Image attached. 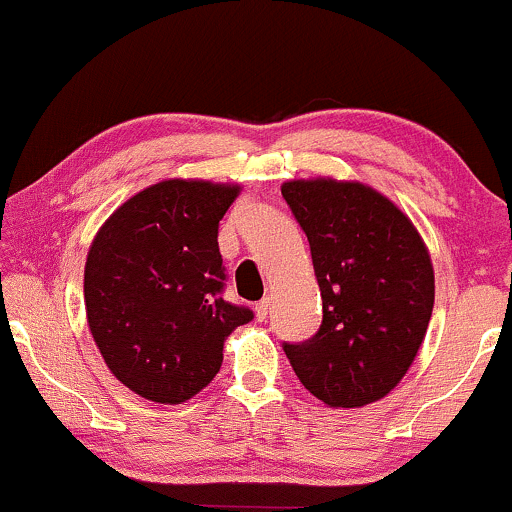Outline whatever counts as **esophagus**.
Returning a JSON list of instances; mask_svg holds the SVG:
<instances>
[{"instance_id":"1","label":"esophagus","mask_w":512,"mask_h":512,"mask_svg":"<svg viewBox=\"0 0 512 512\" xmlns=\"http://www.w3.org/2000/svg\"><path fill=\"white\" fill-rule=\"evenodd\" d=\"M255 315H257V319H260V322H264V319H267V315H269V298H262L260 303L255 305Z\"/></svg>"}]
</instances>
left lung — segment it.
<instances>
[{
    "mask_svg": "<svg viewBox=\"0 0 512 512\" xmlns=\"http://www.w3.org/2000/svg\"><path fill=\"white\" fill-rule=\"evenodd\" d=\"M310 243L322 324L286 343L293 372L329 408L384 398L420 350L434 307V269L400 209L362 183L331 178L281 188Z\"/></svg>",
    "mask_w": 512,
    "mask_h": 512,
    "instance_id": "8db88e82",
    "label": "left lung"
}]
</instances>
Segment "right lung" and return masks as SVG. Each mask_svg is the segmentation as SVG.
<instances>
[{"label":"right lung","instance_id":"add662e5","mask_svg":"<svg viewBox=\"0 0 512 512\" xmlns=\"http://www.w3.org/2000/svg\"><path fill=\"white\" fill-rule=\"evenodd\" d=\"M238 186L162 181L104 221L85 262V310L123 386L183 403L217 377L224 338L252 310L224 298L219 221Z\"/></svg>","mask_w":512,"mask_h":512}]
</instances>
